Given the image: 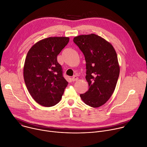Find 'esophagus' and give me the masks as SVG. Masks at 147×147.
<instances>
[{"instance_id": "34e87169", "label": "esophagus", "mask_w": 147, "mask_h": 147, "mask_svg": "<svg viewBox=\"0 0 147 147\" xmlns=\"http://www.w3.org/2000/svg\"><path fill=\"white\" fill-rule=\"evenodd\" d=\"M71 80H72V81H77V80H78V77H77V76H74L72 77Z\"/></svg>"}]
</instances>
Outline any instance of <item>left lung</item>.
I'll return each mask as SVG.
<instances>
[{"mask_svg": "<svg viewBox=\"0 0 147 147\" xmlns=\"http://www.w3.org/2000/svg\"><path fill=\"white\" fill-rule=\"evenodd\" d=\"M73 41L86 61L89 88L80 97L87 105L99 107L109 99L116 86L120 73L117 53L110 42L95 34L75 36Z\"/></svg>", "mask_w": 147, "mask_h": 147, "instance_id": "obj_1", "label": "left lung"}]
</instances>
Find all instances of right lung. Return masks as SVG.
<instances>
[{"label": "right lung", "mask_w": 147, "mask_h": 147, "mask_svg": "<svg viewBox=\"0 0 147 147\" xmlns=\"http://www.w3.org/2000/svg\"><path fill=\"white\" fill-rule=\"evenodd\" d=\"M69 39L66 36L45 38L35 43L27 53L24 66V81L31 96L42 106L55 105L68 84L63 77L57 56Z\"/></svg>", "instance_id": "right-lung-1"}]
</instances>
